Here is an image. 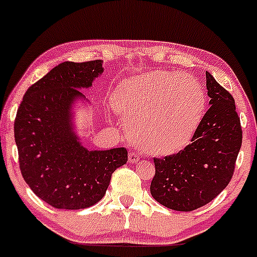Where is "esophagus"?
<instances>
[{
	"label": "esophagus",
	"instance_id": "1",
	"mask_svg": "<svg viewBox=\"0 0 257 257\" xmlns=\"http://www.w3.org/2000/svg\"><path fill=\"white\" fill-rule=\"evenodd\" d=\"M128 161H130V163H137V162L139 161V156L137 155V153H135V152H130Z\"/></svg>",
	"mask_w": 257,
	"mask_h": 257
}]
</instances>
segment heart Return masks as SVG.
Segmentation results:
<instances>
[{"label": "heart", "instance_id": "heart-1", "mask_svg": "<svg viewBox=\"0 0 257 257\" xmlns=\"http://www.w3.org/2000/svg\"><path fill=\"white\" fill-rule=\"evenodd\" d=\"M130 138L142 151L165 156L181 151L195 136L206 107L199 82L182 72L153 71L126 80L112 95Z\"/></svg>", "mask_w": 257, "mask_h": 257}]
</instances>
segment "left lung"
<instances>
[{
  "label": "left lung",
  "instance_id": "8db88e82",
  "mask_svg": "<svg viewBox=\"0 0 257 257\" xmlns=\"http://www.w3.org/2000/svg\"><path fill=\"white\" fill-rule=\"evenodd\" d=\"M210 108L191 144L176 155L155 158L152 197L176 211L208 204L229 184L242 145V128L230 93L206 72Z\"/></svg>",
  "mask_w": 257,
  "mask_h": 257
}]
</instances>
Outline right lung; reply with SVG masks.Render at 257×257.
<instances>
[{"instance_id":"add662e5","label":"right lung","mask_w":257,"mask_h":257,"mask_svg":"<svg viewBox=\"0 0 257 257\" xmlns=\"http://www.w3.org/2000/svg\"><path fill=\"white\" fill-rule=\"evenodd\" d=\"M101 60L60 63L23 96L14 133L22 177L56 209L78 210L104 197L112 173L127 162L125 148L88 150L74 131L72 111L80 92L102 74Z\"/></svg>"}]
</instances>
